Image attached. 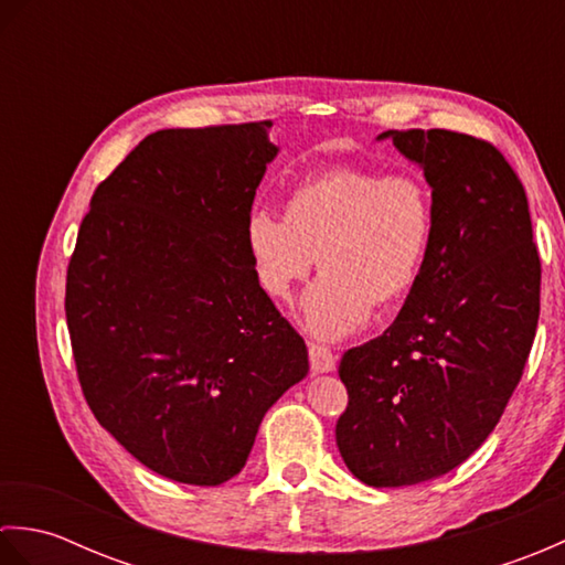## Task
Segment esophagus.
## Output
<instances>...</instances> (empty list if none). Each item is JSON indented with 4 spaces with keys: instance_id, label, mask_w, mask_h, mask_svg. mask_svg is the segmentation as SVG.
<instances>
[{
    "instance_id": "34e87169",
    "label": "esophagus",
    "mask_w": 565,
    "mask_h": 565,
    "mask_svg": "<svg viewBox=\"0 0 565 565\" xmlns=\"http://www.w3.org/2000/svg\"><path fill=\"white\" fill-rule=\"evenodd\" d=\"M308 359H310V369H313V374H330V371H334V354L328 350V347L308 344Z\"/></svg>"
}]
</instances>
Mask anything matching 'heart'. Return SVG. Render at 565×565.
<instances>
[{"mask_svg": "<svg viewBox=\"0 0 565 565\" xmlns=\"http://www.w3.org/2000/svg\"><path fill=\"white\" fill-rule=\"evenodd\" d=\"M435 196L423 177L371 167H332L291 186L284 215L252 209L245 249L259 289L279 303L322 276L301 303L303 328L340 340L415 289L435 239Z\"/></svg>", "mask_w": 565, "mask_h": 565, "instance_id": "heart-1", "label": "heart"}]
</instances>
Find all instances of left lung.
I'll return each mask as SVG.
<instances>
[{"mask_svg":"<svg viewBox=\"0 0 565 565\" xmlns=\"http://www.w3.org/2000/svg\"><path fill=\"white\" fill-rule=\"evenodd\" d=\"M386 138L425 172L435 239L393 326L344 352L334 437L359 481L401 488L449 473L495 429L536 334L542 262L498 148L441 128Z\"/></svg>","mask_w":565,"mask_h":565,"instance_id":"8db88e82","label":"left lung"}]
</instances>
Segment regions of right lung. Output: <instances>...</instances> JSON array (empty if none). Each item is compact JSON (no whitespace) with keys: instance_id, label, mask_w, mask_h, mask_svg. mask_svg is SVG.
<instances>
[{"instance_id":"1","label":"right lung","mask_w":565,"mask_h":565,"mask_svg":"<svg viewBox=\"0 0 565 565\" xmlns=\"http://www.w3.org/2000/svg\"><path fill=\"white\" fill-rule=\"evenodd\" d=\"M271 121L167 128L97 186L65 316L94 417L170 481L243 471L262 417L308 374L301 334L249 267L245 218L279 148Z\"/></svg>"}]
</instances>
